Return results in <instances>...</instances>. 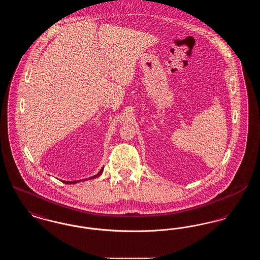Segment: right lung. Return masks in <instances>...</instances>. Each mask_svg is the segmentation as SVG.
I'll use <instances>...</instances> for the list:
<instances>
[{"label":"right lung","instance_id":"1","mask_svg":"<svg viewBox=\"0 0 260 260\" xmlns=\"http://www.w3.org/2000/svg\"><path fill=\"white\" fill-rule=\"evenodd\" d=\"M103 172V168L101 169V171L99 172L98 174H95L94 176H91V177H89L88 179H92V178H95V177H99V175L102 173ZM80 181H82V180H77V181H64V183H66V184H74V183H77V182H80Z\"/></svg>","mask_w":260,"mask_h":260}]
</instances>
